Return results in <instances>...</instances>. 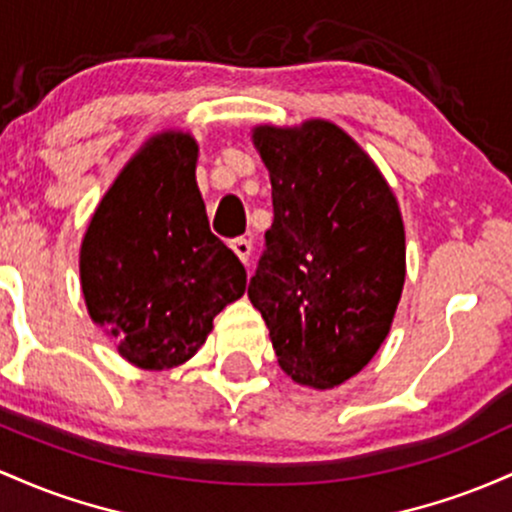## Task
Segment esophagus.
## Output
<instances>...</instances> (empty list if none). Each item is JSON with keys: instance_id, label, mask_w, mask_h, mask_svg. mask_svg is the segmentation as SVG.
<instances>
[{"instance_id": "obj_1", "label": "esophagus", "mask_w": 512, "mask_h": 512, "mask_svg": "<svg viewBox=\"0 0 512 512\" xmlns=\"http://www.w3.org/2000/svg\"><path fill=\"white\" fill-rule=\"evenodd\" d=\"M251 249H254V246H251V241L249 239H234L232 241V251L234 254L239 256V261L244 263V266H249V258H251Z\"/></svg>"}]
</instances>
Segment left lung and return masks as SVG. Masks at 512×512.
Returning <instances> with one entry per match:
<instances>
[{
  "instance_id": "8db88e82",
  "label": "left lung",
  "mask_w": 512,
  "mask_h": 512,
  "mask_svg": "<svg viewBox=\"0 0 512 512\" xmlns=\"http://www.w3.org/2000/svg\"><path fill=\"white\" fill-rule=\"evenodd\" d=\"M251 140L271 176L273 225L249 300L292 380L338 387L392 329L406 278L399 203L370 154L331 120L256 125Z\"/></svg>"
}]
</instances>
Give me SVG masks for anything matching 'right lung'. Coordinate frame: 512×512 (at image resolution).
Wrapping results in <instances>:
<instances>
[{
  "label": "right lung",
  "instance_id": "add662e5",
  "mask_svg": "<svg viewBox=\"0 0 512 512\" xmlns=\"http://www.w3.org/2000/svg\"><path fill=\"white\" fill-rule=\"evenodd\" d=\"M191 132L152 135L120 169L79 249L86 312L140 370L198 353L212 319L246 290V271L210 232Z\"/></svg>",
  "mask_w": 512,
  "mask_h": 512
}]
</instances>
